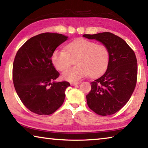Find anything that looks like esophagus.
Masks as SVG:
<instances>
[{
    "mask_svg": "<svg viewBox=\"0 0 148 148\" xmlns=\"http://www.w3.org/2000/svg\"><path fill=\"white\" fill-rule=\"evenodd\" d=\"M80 84L79 82H72L71 85L72 86H76V85H78Z\"/></svg>",
    "mask_w": 148,
    "mask_h": 148,
    "instance_id": "obj_1",
    "label": "esophagus"
}]
</instances>
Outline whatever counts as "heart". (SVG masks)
<instances>
[{
	"instance_id": "1",
	"label": "heart",
	"mask_w": 148,
	"mask_h": 148,
	"mask_svg": "<svg viewBox=\"0 0 148 148\" xmlns=\"http://www.w3.org/2000/svg\"><path fill=\"white\" fill-rule=\"evenodd\" d=\"M66 49L55 50L52 55V62L59 71L66 70L73 63V59H76V66L62 74L65 79L77 81L88 75L97 77L107 69L110 53L104 44L81 38L71 42Z\"/></svg>"
}]
</instances>
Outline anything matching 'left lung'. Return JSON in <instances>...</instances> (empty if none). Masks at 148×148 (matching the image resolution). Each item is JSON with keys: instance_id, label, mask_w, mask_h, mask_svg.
<instances>
[{"instance_id": "left-lung-1", "label": "left lung", "mask_w": 148, "mask_h": 148, "mask_svg": "<svg viewBox=\"0 0 148 148\" xmlns=\"http://www.w3.org/2000/svg\"><path fill=\"white\" fill-rule=\"evenodd\" d=\"M83 36L101 42L107 46L110 53L106 72L91 83V91L86 96L87 105L100 116L114 114L127 104L136 87V56L124 40L111 32Z\"/></svg>"}]
</instances>
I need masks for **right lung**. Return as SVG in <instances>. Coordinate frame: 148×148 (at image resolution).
I'll list each match as a JSON object with an SVG mask.
<instances>
[{
    "label": "right lung",
    "instance_id": "add662e5",
    "mask_svg": "<svg viewBox=\"0 0 148 148\" xmlns=\"http://www.w3.org/2000/svg\"><path fill=\"white\" fill-rule=\"evenodd\" d=\"M68 36L45 32L28 40L15 57L12 77L15 89L27 108L38 115H50L61 106L69 82H55L59 73L52 63L56 49Z\"/></svg>",
    "mask_w": 148,
    "mask_h": 148
}]
</instances>
